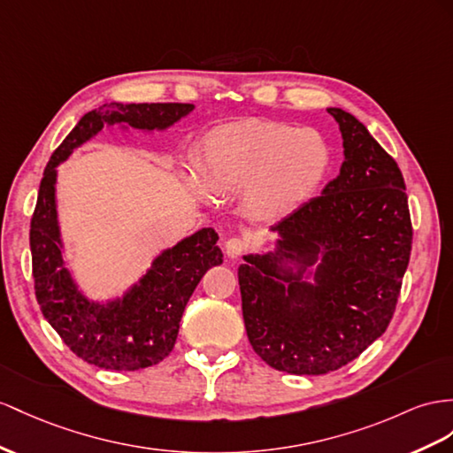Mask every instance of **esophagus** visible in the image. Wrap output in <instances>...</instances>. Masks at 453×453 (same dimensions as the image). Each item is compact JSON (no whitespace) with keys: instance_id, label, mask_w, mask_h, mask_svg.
<instances>
[{"instance_id":"esophagus-1","label":"esophagus","mask_w":453,"mask_h":453,"mask_svg":"<svg viewBox=\"0 0 453 453\" xmlns=\"http://www.w3.org/2000/svg\"><path fill=\"white\" fill-rule=\"evenodd\" d=\"M224 249H226V254H227L229 258H239L241 254L247 250V242L242 241V239H239V237H231V239L226 241Z\"/></svg>"}]
</instances>
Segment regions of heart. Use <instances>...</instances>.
<instances>
[{"mask_svg":"<svg viewBox=\"0 0 453 453\" xmlns=\"http://www.w3.org/2000/svg\"><path fill=\"white\" fill-rule=\"evenodd\" d=\"M195 166L202 181L189 176L188 183L199 199L241 191L242 212L277 222L319 189L331 166V147L314 127L245 119L208 132Z\"/></svg>","mask_w":453,"mask_h":453,"instance_id":"heart-1","label":"heart"}]
</instances>
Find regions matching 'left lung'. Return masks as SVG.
<instances>
[{
    "label": "left lung",
    "mask_w": 453,
    "mask_h": 453,
    "mask_svg": "<svg viewBox=\"0 0 453 453\" xmlns=\"http://www.w3.org/2000/svg\"><path fill=\"white\" fill-rule=\"evenodd\" d=\"M339 124L344 162L321 195L272 226L270 250L239 265L247 337L265 364L326 375L387 331L411 250L402 172L354 114Z\"/></svg>",
    "instance_id": "obj_1"
}]
</instances>
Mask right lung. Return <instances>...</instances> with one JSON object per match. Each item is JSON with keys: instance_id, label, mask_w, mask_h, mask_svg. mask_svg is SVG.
Listing matches in <instances>:
<instances>
[{"instance_id": "obj_1", "label": "right lung", "mask_w": 453, "mask_h": 453, "mask_svg": "<svg viewBox=\"0 0 453 453\" xmlns=\"http://www.w3.org/2000/svg\"><path fill=\"white\" fill-rule=\"evenodd\" d=\"M193 111L191 103H105L78 120L43 170L30 224L34 288L43 318L91 365L137 371L162 362L176 344L195 287L212 265L222 264L224 254L214 227H203L157 254L150 268L122 295L89 298L65 260L57 214V166L103 127L166 132Z\"/></svg>"}]
</instances>
